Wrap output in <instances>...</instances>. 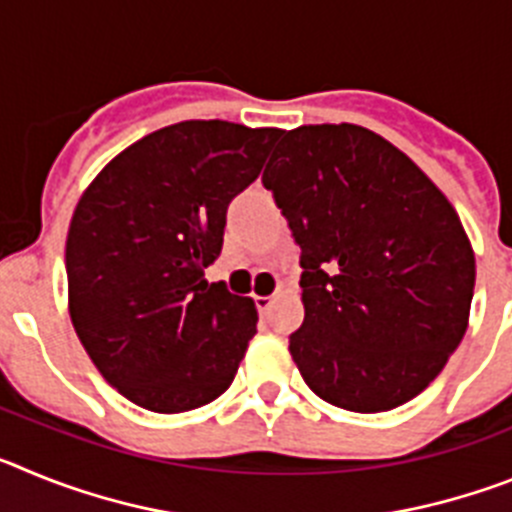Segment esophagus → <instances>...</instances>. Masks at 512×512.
Listing matches in <instances>:
<instances>
[{
    "mask_svg": "<svg viewBox=\"0 0 512 512\" xmlns=\"http://www.w3.org/2000/svg\"><path fill=\"white\" fill-rule=\"evenodd\" d=\"M253 302H256L259 312H269L271 305H274V297H253Z\"/></svg>",
    "mask_w": 512,
    "mask_h": 512,
    "instance_id": "1",
    "label": "esophagus"
}]
</instances>
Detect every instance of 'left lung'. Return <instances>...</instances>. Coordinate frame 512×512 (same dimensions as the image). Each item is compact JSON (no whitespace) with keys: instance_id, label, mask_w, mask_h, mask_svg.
<instances>
[{"instance_id":"1","label":"left lung","mask_w":512,"mask_h":512,"mask_svg":"<svg viewBox=\"0 0 512 512\" xmlns=\"http://www.w3.org/2000/svg\"><path fill=\"white\" fill-rule=\"evenodd\" d=\"M261 176L300 246L305 320L289 354L320 400L384 413L441 374L467 333L474 253L436 184L359 125L282 133Z\"/></svg>"}]
</instances>
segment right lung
Listing matches in <instances>:
<instances>
[{
    "mask_svg": "<svg viewBox=\"0 0 512 512\" xmlns=\"http://www.w3.org/2000/svg\"><path fill=\"white\" fill-rule=\"evenodd\" d=\"M277 128L187 120L140 138L89 184L66 238L71 323L138 408L187 413L235 379L259 312L205 269L228 205L261 174Z\"/></svg>",
    "mask_w": 512,
    "mask_h": 512,
    "instance_id": "1",
    "label": "right lung"
}]
</instances>
